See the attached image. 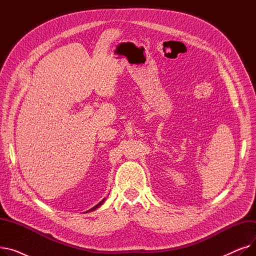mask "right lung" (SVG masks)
I'll list each match as a JSON object with an SVG mask.
<instances>
[{"instance_id":"1","label":"right lung","mask_w":256,"mask_h":256,"mask_svg":"<svg viewBox=\"0 0 256 256\" xmlns=\"http://www.w3.org/2000/svg\"><path fill=\"white\" fill-rule=\"evenodd\" d=\"M104 200H102V201H100V204H96V206H93V208H91V210H87V212H91V210H96V208H98V206H102V204H104Z\"/></svg>"}]
</instances>
